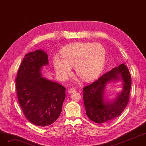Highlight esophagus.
Here are the masks:
<instances>
[{
  "mask_svg": "<svg viewBox=\"0 0 146 146\" xmlns=\"http://www.w3.org/2000/svg\"><path fill=\"white\" fill-rule=\"evenodd\" d=\"M76 92V89L74 88H71L70 89L68 90V94H72L73 92Z\"/></svg>",
  "mask_w": 146,
  "mask_h": 146,
  "instance_id": "esophagus-1",
  "label": "esophagus"
}]
</instances>
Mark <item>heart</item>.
I'll return each mask as SVG.
<instances>
[{"mask_svg":"<svg viewBox=\"0 0 146 146\" xmlns=\"http://www.w3.org/2000/svg\"><path fill=\"white\" fill-rule=\"evenodd\" d=\"M61 55L55 56L53 65L58 76L67 79L72 74V67L83 80L89 82L96 78L104 66L106 52L99 43L78 42L67 45Z\"/></svg>","mask_w":146,"mask_h":146,"instance_id":"1","label":"heart"}]
</instances>
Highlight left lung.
Returning a JSON list of instances; mask_svg holds the SVG:
<instances>
[{
	"instance_id": "left-lung-1",
	"label": "left lung",
	"mask_w": 146,
	"mask_h": 146,
	"mask_svg": "<svg viewBox=\"0 0 146 146\" xmlns=\"http://www.w3.org/2000/svg\"><path fill=\"white\" fill-rule=\"evenodd\" d=\"M121 81L122 90L112 100L104 94L106 84ZM131 78L127 66L122 63L103 74L96 81L83 88V101L88 117L98 124L108 123L118 117L129 101Z\"/></svg>"
}]
</instances>
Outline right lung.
I'll return each instance as SVG.
<instances>
[{"label":"right lung","instance_id":"obj_1","mask_svg":"<svg viewBox=\"0 0 146 146\" xmlns=\"http://www.w3.org/2000/svg\"><path fill=\"white\" fill-rule=\"evenodd\" d=\"M48 64V55L44 51L29 52L23 59L16 78L22 112L36 126H48L58 119L66 96L63 86L42 77V68Z\"/></svg>","mask_w":146,"mask_h":146}]
</instances>
